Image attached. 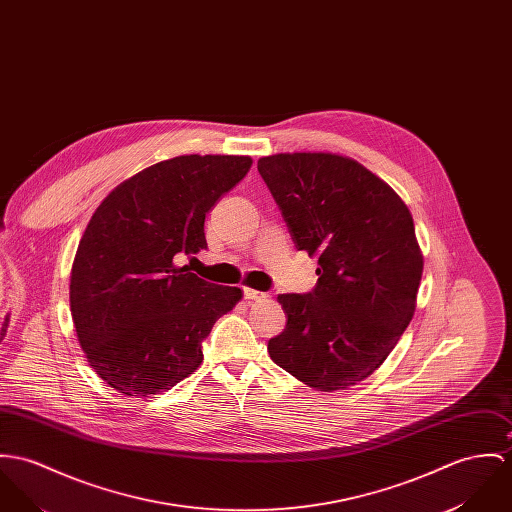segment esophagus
Segmentation results:
<instances>
[{
    "label": "esophagus",
    "instance_id": "obj_1",
    "mask_svg": "<svg viewBox=\"0 0 512 512\" xmlns=\"http://www.w3.org/2000/svg\"><path fill=\"white\" fill-rule=\"evenodd\" d=\"M242 293H244V299H248V301H258V299H264V297H266V293L256 291V289H250V287H244Z\"/></svg>",
    "mask_w": 512,
    "mask_h": 512
}]
</instances>
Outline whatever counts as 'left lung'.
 <instances>
[{
	"instance_id": "obj_1",
	"label": "left lung",
	"mask_w": 512,
	"mask_h": 512,
	"mask_svg": "<svg viewBox=\"0 0 512 512\" xmlns=\"http://www.w3.org/2000/svg\"><path fill=\"white\" fill-rule=\"evenodd\" d=\"M297 246L319 258L317 285L278 295L287 325L270 358L319 391L352 387L391 354L417 307L422 254L403 199L360 162L330 152L258 160Z\"/></svg>"
}]
</instances>
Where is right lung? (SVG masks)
I'll use <instances>...</instances> for the list:
<instances>
[{"mask_svg": "<svg viewBox=\"0 0 512 512\" xmlns=\"http://www.w3.org/2000/svg\"><path fill=\"white\" fill-rule=\"evenodd\" d=\"M250 166V156H176L95 209L72 264L70 311L93 372L119 393L148 397L186 379L203 362L201 342L242 299L178 258L207 248L205 215Z\"/></svg>", "mask_w": 512, "mask_h": 512, "instance_id": "1", "label": "right lung"}]
</instances>
